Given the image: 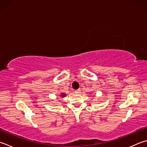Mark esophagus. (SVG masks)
<instances>
[{
  "label": "esophagus",
  "mask_w": 147,
  "mask_h": 147,
  "mask_svg": "<svg viewBox=\"0 0 147 147\" xmlns=\"http://www.w3.org/2000/svg\"><path fill=\"white\" fill-rule=\"evenodd\" d=\"M80 92H81V90H80V89H78V90H75V93L76 94H80Z\"/></svg>",
  "instance_id": "1"
}]
</instances>
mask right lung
Listing matches in <instances>:
<instances>
[{
    "mask_svg": "<svg viewBox=\"0 0 147 147\" xmlns=\"http://www.w3.org/2000/svg\"><path fill=\"white\" fill-rule=\"evenodd\" d=\"M61 97H65V94H64V93H63V94H62V95L61 96H60Z\"/></svg>",
    "mask_w": 147,
    "mask_h": 147,
    "instance_id": "obj_1",
    "label": "right lung"
}]
</instances>
